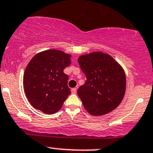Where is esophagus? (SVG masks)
<instances>
[{"mask_svg": "<svg viewBox=\"0 0 153 153\" xmlns=\"http://www.w3.org/2000/svg\"><path fill=\"white\" fill-rule=\"evenodd\" d=\"M71 92H72V94H76V92H77V88H72V89H71Z\"/></svg>", "mask_w": 153, "mask_h": 153, "instance_id": "1", "label": "esophagus"}]
</instances>
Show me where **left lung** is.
<instances>
[{"mask_svg":"<svg viewBox=\"0 0 153 153\" xmlns=\"http://www.w3.org/2000/svg\"><path fill=\"white\" fill-rule=\"evenodd\" d=\"M86 80L78 95L90 115L101 116L112 112L121 103L126 78L123 68L110 55L94 51L78 57Z\"/></svg>","mask_w":153,"mask_h":153,"instance_id":"8db88e82","label":"left lung"}]
</instances>
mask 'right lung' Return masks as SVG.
Masks as SVG:
<instances>
[{"label":"right lung","mask_w":153,"mask_h":153,"mask_svg":"<svg viewBox=\"0 0 153 153\" xmlns=\"http://www.w3.org/2000/svg\"><path fill=\"white\" fill-rule=\"evenodd\" d=\"M71 55L56 49H48L35 55L28 63L23 85L28 101L34 108L46 114H54L70 94L68 75L64 69L71 64Z\"/></svg>","instance_id":"1"}]
</instances>
